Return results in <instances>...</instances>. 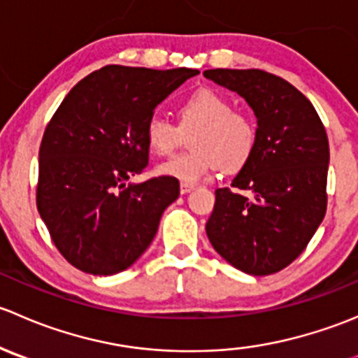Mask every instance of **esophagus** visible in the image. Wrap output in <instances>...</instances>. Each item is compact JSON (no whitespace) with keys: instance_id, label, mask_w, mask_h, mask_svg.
<instances>
[{"instance_id":"esophagus-1","label":"esophagus","mask_w":358,"mask_h":358,"mask_svg":"<svg viewBox=\"0 0 358 358\" xmlns=\"http://www.w3.org/2000/svg\"><path fill=\"white\" fill-rule=\"evenodd\" d=\"M194 190L192 183H180V194H189Z\"/></svg>"}]
</instances>
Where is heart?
Segmentation results:
<instances>
[{"mask_svg": "<svg viewBox=\"0 0 358 358\" xmlns=\"http://www.w3.org/2000/svg\"><path fill=\"white\" fill-rule=\"evenodd\" d=\"M178 124L166 115L152 114L145 124L150 152L168 156L189 133L192 150L162 162L157 173L183 183H197L222 166L225 171L243 168L256 145V126L222 93L201 88L176 107Z\"/></svg>", "mask_w": 358, "mask_h": 358, "instance_id": "obj_1", "label": "heart"}]
</instances>
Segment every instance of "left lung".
<instances>
[{"instance_id": "8db88e82", "label": "left lung", "mask_w": 358, "mask_h": 358, "mask_svg": "<svg viewBox=\"0 0 358 358\" xmlns=\"http://www.w3.org/2000/svg\"><path fill=\"white\" fill-rule=\"evenodd\" d=\"M204 76L239 93L258 122L255 150L232 180L236 190L216 189L206 234L232 266L270 275L305 251L326 215V128L312 102L279 76L259 69H209Z\"/></svg>"}]
</instances>
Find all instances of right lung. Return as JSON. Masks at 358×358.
<instances>
[{
  "label": "right lung",
  "instance_id": "1",
  "mask_svg": "<svg viewBox=\"0 0 358 358\" xmlns=\"http://www.w3.org/2000/svg\"><path fill=\"white\" fill-rule=\"evenodd\" d=\"M196 69L106 66L78 83L39 147L38 211L60 255L81 272L112 275L152 243L176 178H129L149 164L145 124Z\"/></svg>",
  "mask_w": 358,
  "mask_h": 358
}]
</instances>
